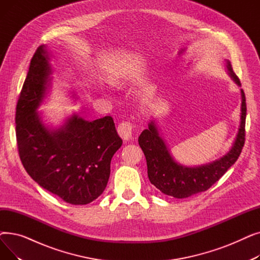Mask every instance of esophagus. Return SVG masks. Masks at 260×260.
<instances>
[{"mask_svg":"<svg viewBox=\"0 0 260 260\" xmlns=\"http://www.w3.org/2000/svg\"><path fill=\"white\" fill-rule=\"evenodd\" d=\"M133 128H134V124L131 121H122L118 125V134L120 135V137L123 140L126 141L129 138H132Z\"/></svg>","mask_w":260,"mask_h":260,"instance_id":"1","label":"esophagus"}]
</instances>
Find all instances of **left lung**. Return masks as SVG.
<instances>
[{
	"instance_id": "obj_1",
	"label": "left lung",
	"mask_w": 260,
	"mask_h": 260,
	"mask_svg": "<svg viewBox=\"0 0 260 260\" xmlns=\"http://www.w3.org/2000/svg\"><path fill=\"white\" fill-rule=\"evenodd\" d=\"M230 76L235 83L241 86L240 80L232 68L231 62L226 61ZM241 90V118L240 127L235 142L230 152L222 158L206 166L186 168L176 163L168 151V147L158 134L154 121L148 124L139 136V145L146 158L148 179L163 194L175 198H186L209 189L219 180L225 172L238 159L245 140V116L247 104L243 89Z\"/></svg>"
}]
</instances>
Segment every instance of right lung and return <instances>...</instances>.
Listing matches in <instances>:
<instances>
[{"label":"right lung","instance_id":"right-lung-1","mask_svg":"<svg viewBox=\"0 0 260 260\" xmlns=\"http://www.w3.org/2000/svg\"><path fill=\"white\" fill-rule=\"evenodd\" d=\"M44 45L36 50L16 112L19 156L31 178L67 203L87 204L106 187L111 161L122 145L111 116L91 122L74 115L56 131L41 121L42 103L51 74Z\"/></svg>","mask_w":260,"mask_h":260}]
</instances>
